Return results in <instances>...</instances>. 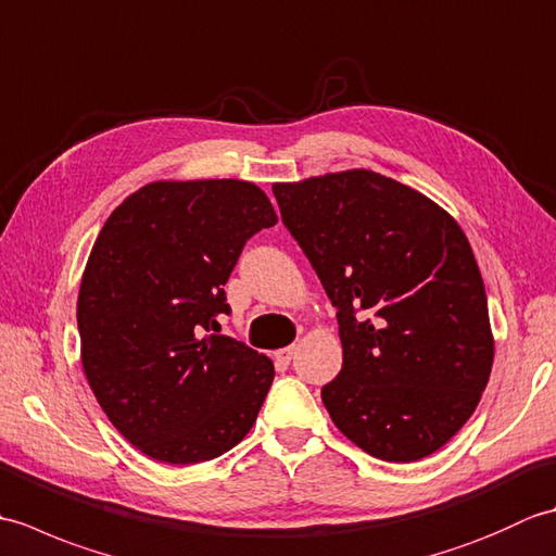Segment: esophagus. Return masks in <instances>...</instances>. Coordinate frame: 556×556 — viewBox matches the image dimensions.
I'll list each match as a JSON object with an SVG mask.
<instances>
[{
  "mask_svg": "<svg viewBox=\"0 0 556 556\" xmlns=\"http://www.w3.org/2000/svg\"><path fill=\"white\" fill-rule=\"evenodd\" d=\"M293 346H287V349H277L275 351V361L279 363V365H289L291 363V358H293Z\"/></svg>",
  "mask_w": 556,
  "mask_h": 556,
  "instance_id": "34e87169",
  "label": "esophagus"
}]
</instances>
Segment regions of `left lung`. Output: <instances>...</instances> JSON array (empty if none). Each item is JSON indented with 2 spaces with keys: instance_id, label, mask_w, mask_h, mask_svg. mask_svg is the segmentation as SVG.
Listing matches in <instances>:
<instances>
[{
  "instance_id": "8db88e82",
  "label": "left lung",
  "mask_w": 556,
  "mask_h": 556,
  "mask_svg": "<svg viewBox=\"0 0 556 556\" xmlns=\"http://www.w3.org/2000/svg\"><path fill=\"white\" fill-rule=\"evenodd\" d=\"M337 308L344 365L329 418L375 458L410 464L464 428L494 337L464 229L428 195L370 169L271 186Z\"/></svg>"
}]
</instances>
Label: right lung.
<instances>
[{"label": "right lung", "instance_id": "obj_1", "mask_svg": "<svg viewBox=\"0 0 556 556\" xmlns=\"http://www.w3.org/2000/svg\"><path fill=\"white\" fill-rule=\"evenodd\" d=\"M260 186L152 181L100 229L78 291L80 363L110 422L162 464H203L253 428L275 365L231 337L224 285L245 241L275 227Z\"/></svg>", "mask_w": 556, "mask_h": 556}]
</instances>
